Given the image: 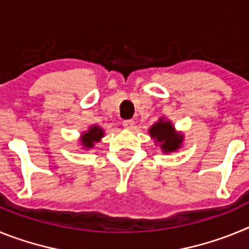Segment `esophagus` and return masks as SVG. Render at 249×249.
<instances>
[{"instance_id": "1", "label": "esophagus", "mask_w": 249, "mask_h": 249, "mask_svg": "<svg viewBox=\"0 0 249 249\" xmlns=\"http://www.w3.org/2000/svg\"><path fill=\"white\" fill-rule=\"evenodd\" d=\"M123 127L127 129H133L135 128V121L133 120H124L123 121Z\"/></svg>"}]
</instances>
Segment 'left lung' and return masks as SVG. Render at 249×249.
<instances>
[{
    "mask_svg": "<svg viewBox=\"0 0 249 249\" xmlns=\"http://www.w3.org/2000/svg\"><path fill=\"white\" fill-rule=\"evenodd\" d=\"M149 136L160 144L163 153H171L181 148L183 142V135L179 132H176L175 127L169 121L164 118H160L149 128Z\"/></svg>",
    "mask_w": 249,
    "mask_h": 249,
    "instance_id": "obj_1",
    "label": "left lung"
}]
</instances>
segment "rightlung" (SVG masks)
Here are the masks:
<instances>
[{
	"instance_id": "obj_1",
	"label": "right lung",
	"mask_w": 249,
	"mask_h": 249,
	"mask_svg": "<svg viewBox=\"0 0 249 249\" xmlns=\"http://www.w3.org/2000/svg\"><path fill=\"white\" fill-rule=\"evenodd\" d=\"M102 137L103 129L100 126H91L89 131L82 133V136H81V143H82L83 148L89 149L94 146V143L100 142Z\"/></svg>"
}]
</instances>
